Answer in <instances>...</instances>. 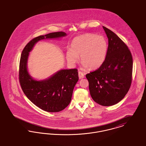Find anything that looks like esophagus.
<instances>
[{"label":"esophagus","instance_id":"esophagus-1","mask_svg":"<svg viewBox=\"0 0 146 146\" xmlns=\"http://www.w3.org/2000/svg\"><path fill=\"white\" fill-rule=\"evenodd\" d=\"M78 76L79 78L81 79V78H84V75L83 72H82L81 71H78Z\"/></svg>","mask_w":146,"mask_h":146}]
</instances>
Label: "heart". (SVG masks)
Instances as JSON below:
<instances>
[{
  "instance_id": "1",
  "label": "heart",
  "mask_w": 146,
  "mask_h": 146,
  "mask_svg": "<svg viewBox=\"0 0 146 146\" xmlns=\"http://www.w3.org/2000/svg\"><path fill=\"white\" fill-rule=\"evenodd\" d=\"M108 42L102 36L86 33L76 37L71 44V49L66 52L67 61L74 65L79 55L84 69H96L103 64L107 54Z\"/></svg>"
}]
</instances>
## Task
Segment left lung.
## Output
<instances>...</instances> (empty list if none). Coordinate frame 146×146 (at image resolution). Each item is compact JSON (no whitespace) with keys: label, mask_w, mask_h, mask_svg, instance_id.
<instances>
[{"label":"left lung","mask_w":146,"mask_h":146,"mask_svg":"<svg viewBox=\"0 0 146 146\" xmlns=\"http://www.w3.org/2000/svg\"><path fill=\"white\" fill-rule=\"evenodd\" d=\"M103 28L108 38L106 58L98 69L86 74L92 99L103 106L115 105L129 91L133 60L126 44L113 31Z\"/></svg>","instance_id":"obj_1"}]
</instances>
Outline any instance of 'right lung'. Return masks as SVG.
I'll use <instances>...</instances> for the list:
<instances>
[{"instance_id":"obj_1","label":"right lung","mask_w":146,"mask_h":146,"mask_svg":"<svg viewBox=\"0 0 146 146\" xmlns=\"http://www.w3.org/2000/svg\"><path fill=\"white\" fill-rule=\"evenodd\" d=\"M66 36L64 32L50 33L30 40L22 52L19 65V81L26 97L40 109L48 112H59L69 104L74 87L78 80L77 69L61 70L48 79L34 80L29 75L27 63L29 52L39 40Z\"/></svg>"}]
</instances>
